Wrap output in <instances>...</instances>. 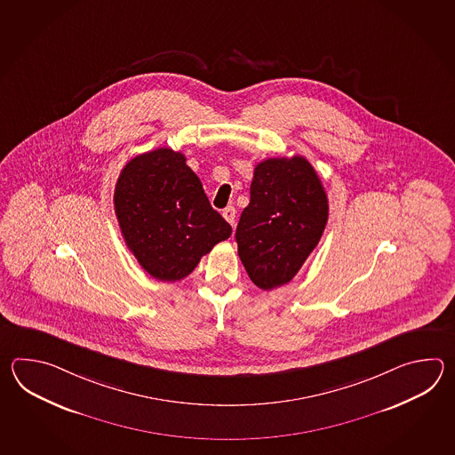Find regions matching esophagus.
<instances>
[{
	"label": "esophagus",
	"instance_id": "esophagus-1",
	"mask_svg": "<svg viewBox=\"0 0 455 455\" xmlns=\"http://www.w3.org/2000/svg\"><path fill=\"white\" fill-rule=\"evenodd\" d=\"M223 216L224 220H226L228 223L234 226V221H235V208H234V206H228V208H224Z\"/></svg>",
	"mask_w": 455,
	"mask_h": 455
}]
</instances>
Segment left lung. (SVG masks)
<instances>
[{
    "label": "left lung",
    "instance_id": "obj_1",
    "mask_svg": "<svg viewBox=\"0 0 455 455\" xmlns=\"http://www.w3.org/2000/svg\"><path fill=\"white\" fill-rule=\"evenodd\" d=\"M327 220V194L306 157H271L255 165L251 204L235 231L249 278L265 291L290 283L317 247Z\"/></svg>",
    "mask_w": 455,
    "mask_h": 455
}]
</instances>
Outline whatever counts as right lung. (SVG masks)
Instances as JSON below:
<instances>
[{"instance_id": "1", "label": "right lung", "mask_w": 455, "mask_h": 455, "mask_svg": "<svg viewBox=\"0 0 455 455\" xmlns=\"http://www.w3.org/2000/svg\"><path fill=\"white\" fill-rule=\"evenodd\" d=\"M114 204L126 247L156 280L188 276L232 232L212 208L185 156L171 148L126 163L116 180Z\"/></svg>"}]
</instances>
